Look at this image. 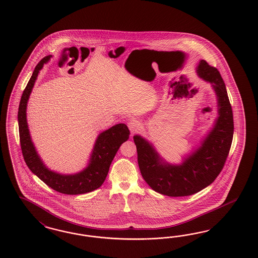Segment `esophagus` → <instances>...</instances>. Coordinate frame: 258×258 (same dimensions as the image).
Returning a JSON list of instances; mask_svg holds the SVG:
<instances>
[{
	"mask_svg": "<svg viewBox=\"0 0 258 258\" xmlns=\"http://www.w3.org/2000/svg\"><path fill=\"white\" fill-rule=\"evenodd\" d=\"M127 125H128V128H130V131H131L132 134L137 133V132H138V131H140V128H141V124H140V122H139L138 120H135V119L131 120V121L127 123Z\"/></svg>",
	"mask_w": 258,
	"mask_h": 258,
	"instance_id": "34e87169",
	"label": "esophagus"
}]
</instances>
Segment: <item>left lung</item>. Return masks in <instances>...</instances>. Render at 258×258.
Segmentation results:
<instances>
[{
	"label": "left lung",
	"instance_id": "1",
	"mask_svg": "<svg viewBox=\"0 0 258 258\" xmlns=\"http://www.w3.org/2000/svg\"><path fill=\"white\" fill-rule=\"evenodd\" d=\"M197 73L213 84L218 104V118L198 149L181 165H170L161 158L151 144L140 135L134 136L144 180L164 196H191L211 185L221 172L231 150L233 115L225 83L217 69L205 60L199 62Z\"/></svg>",
	"mask_w": 258,
	"mask_h": 258
}]
</instances>
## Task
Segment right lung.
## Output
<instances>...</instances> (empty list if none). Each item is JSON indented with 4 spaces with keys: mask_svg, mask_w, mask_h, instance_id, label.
<instances>
[{
    "mask_svg": "<svg viewBox=\"0 0 258 258\" xmlns=\"http://www.w3.org/2000/svg\"><path fill=\"white\" fill-rule=\"evenodd\" d=\"M50 58L51 55L45 56L38 62L20 101L18 123L22 153L29 169L54 190L71 196L87 194L102 186L116 152L128 139L131 133L125 124H118L100 134L91 153L89 166L79 173L63 175L47 169L38 155L30 138L27 122V105L39 71Z\"/></svg>",
    "mask_w": 258,
    "mask_h": 258,
    "instance_id": "add662e5",
    "label": "right lung"
}]
</instances>
